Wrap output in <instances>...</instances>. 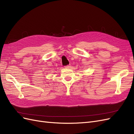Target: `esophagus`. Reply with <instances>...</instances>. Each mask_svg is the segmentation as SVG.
Returning <instances> with one entry per match:
<instances>
[{"mask_svg":"<svg viewBox=\"0 0 134 134\" xmlns=\"http://www.w3.org/2000/svg\"><path fill=\"white\" fill-rule=\"evenodd\" d=\"M65 67L66 68H70V65H66V66H65Z\"/></svg>","mask_w":134,"mask_h":134,"instance_id":"obj_1","label":"esophagus"}]
</instances>
